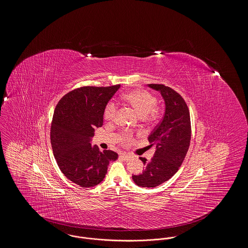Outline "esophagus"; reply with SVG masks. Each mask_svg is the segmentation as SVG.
<instances>
[{"label": "esophagus", "mask_w": 248, "mask_h": 248, "mask_svg": "<svg viewBox=\"0 0 248 248\" xmlns=\"http://www.w3.org/2000/svg\"><path fill=\"white\" fill-rule=\"evenodd\" d=\"M120 157L123 158V159L126 160V161H128V160L131 159V155H129V154H127V153H121V154H120Z\"/></svg>", "instance_id": "esophagus-1"}]
</instances>
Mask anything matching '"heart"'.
Instances as JSON below:
<instances>
[{"label": "heart", "instance_id": "obj_1", "mask_svg": "<svg viewBox=\"0 0 248 248\" xmlns=\"http://www.w3.org/2000/svg\"><path fill=\"white\" fill-rule=\"evenodd\" d=\"M122 100L129 106H131L141 118H145L148 114L154 115L155 108L157 105L156 98L149 92L141 89L132 90L126 92L122 95ZM117 112V105L114 102H110L107 105L105 108V118L112 122L115 119ZM130 137L129 133H124L122 139H128Z\"/></svg>", "mask_w": 248, "mask_h": 248}]
</instances>
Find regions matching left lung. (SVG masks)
<instances>
[{"label": "left lung", "instance_id": "1", "mask_svg": "<svg viewBox=\"0 0 248 248\" xmlns=\"http://www.w3.org/2000/svg\"><path fill=\"white\" fill-rule=\"evenodd\" d=\"M148 87L161 93L165 101V113L148 137L150 146H156L153 158L147 161L140 157L145 170L132 176L138 186L144 188L156 187L174 175L187 154L191 140L190 113L183 98L163 84H148Z\"/></svg>", "mask_w": 248, "mask_h": 248}]
</instances>
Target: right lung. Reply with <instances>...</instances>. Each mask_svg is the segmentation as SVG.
<instances>
[{"instance_id": "obj_1", "label": "right lung", "mask_w": 248, "mask_h": 248, "mask_svg": "<svg viewBox=\"0 0 248 248\" xmlns=\"http://www.w3.org/2000/svg\"><path fill=\"white\" fill-rule=\"evenodd\" d=\"M120 85L84 86L66 94L57 104L50 129V141L55 160L67 178L80 187L101 183L110 161L118 154L100 151L91 144L96 128L102 127L108 101Z\"/></svg>"}]
</instances>
